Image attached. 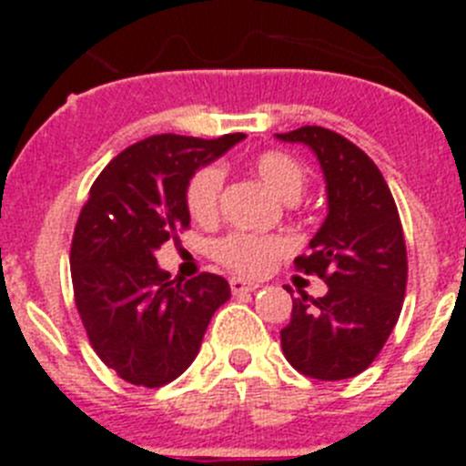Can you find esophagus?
<instances>
[{"mask_svg":"<svg viewBox=\"0 0 466 466\" xmlns=\"http://www.w3.org/2000/svg\"><path fill=\"white\" fill-rule=\"evenodd\" d=\"M258 284L257 282H247L242 278H230V291L233 294H249V291H257Z\"/></svg>","mask_w":466,"mask_h":466,"instance_id":"1","label":"esophagus"}]
</instances>
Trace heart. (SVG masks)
I'll list each match as a JSON object with an SVG mask.
<instances>
[{
    "instance_id": "heart-1",
    "label": "heart",
    "mask_w": 466,
    "mask_h": 466,
    "mask_svg": "<svg viewBox=\"0 0 466 466\" xmlns=\"http://www.w3.org/2000/svg\"><path fill=\"white\" fill-rule=\"evenodd\" d=\"M258 177L268 184L284 200H296L308 184L306 167L294 156L284 151H263L254 158ZM221 187H224V170L219 166L198 167L187 184V208L196 221H209L219 212ZM289 252V242L279 236H261L233 230L214 245V258L233 273L263 275L273 268V263Z\"/></svg>"
}]
</instances>
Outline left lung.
I'll list each match as a JSON object with an SVG mask.
<instances>
[{
    "instance_id": "1",
    "label": "left lung",
    "mask_w": 466,
    "mask_h": 466,
    "mask_svg": "<svg viewBox=\"0 0 466 466\" xmlns=\"http://www.w3.org/2000/svg\"><path fill=\"white\" fill-rule=\"evenodd\" d=\"M278 139L315 151L329 193L310 254L294 261L329 291L322 299L294 296L289 324L279 331L282 352L303 376L345 380L373 364L401 312L409 258L399 209L376 163L343 135L303 126Z\"/></svg>"
}]
</instances>
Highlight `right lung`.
Segmentation results:
<instances>
[{
  "label": "right lung",
  "instance_id": "obj_1",
  "mask_svg": "<svg viewBox=\"0 0 466 466\" xmlns=\"http://www.w3.org/2000/svg\"><path fill=\"white\" fill-rule=\"evenodd\" d=\"M240 139L154 135L121 151L90 187L69 252L74 303L97 357L130 385L182 376L230 299L221 275L170 279L154 252L191 224L184 193L193 172Z\"/></svg>",
  "mask_w": 466,
  "mask_h": 466
}]
</instances>
